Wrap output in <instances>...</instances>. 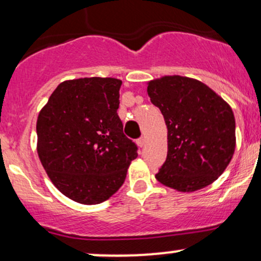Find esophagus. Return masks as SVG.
<instances>
[{
    "label": "esophagus",
    "mask_w": 261,
    "mask_h": 261,
    "mask_svg": "<svg viewBox=\"0 0 261 261\" xmlns=\"http://www.w3.org/2000/svg\"><path fill=\"white\" fill-rule=\"evenodd\" d=\"M136 142H137V145L140 146V147H142V146L145 145V137H140V139L137 140Z\"/></svg>",
    "instance_id": "esophagus-1"
}]
</instances>
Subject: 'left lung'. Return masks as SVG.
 <instances>
[{
	"instance_id": "1",
	"label": "left lung",
	"mask_w": 261,
	"mask_h": 261,
	"mask_svg": "<svg viewBox=\"0 0 261 261\" xmlns=\"http://www.w3.org/2000/svg\"><path fill=\"white\" fill-rule=\"evenodd\" d=\"M147 93L168 128V153L155 179L182 193L214 182L234 153L230 107L202 82L181 76L151 81Z\"/></svg>"
}]
</instances>
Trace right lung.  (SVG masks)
I'll return each instance as SVG.
<instances>
[{"instance_id":"1","label":"right lung","mask_w":261,"mask_h":261,"mask_svg":"<svg viewBox=\"0 0 261 261\" xmlns=\"http://www.w3.org/2000/svg\"><path fill=\"white\" fill-rule=\"evenodd\" d=\"M120 87L116 79L65 81L39 113V158L53 184L76 202L109 199L137 157L118 115Z\"/></svg>"}]
</instances>
